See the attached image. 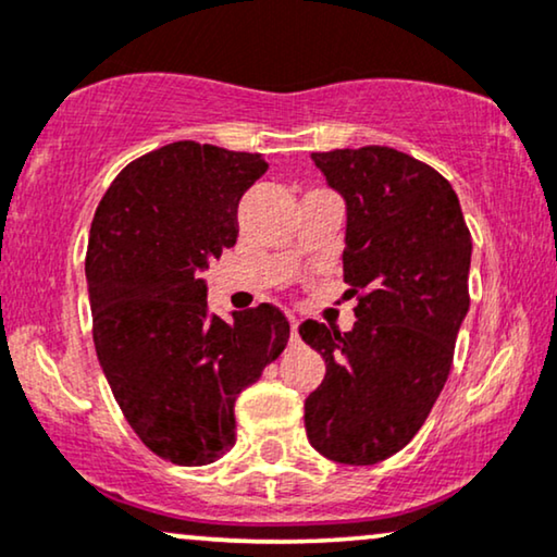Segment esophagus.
Returning a JSON list of instances; mask_svg holds the SVG:
<instances>
[{
	"instance_id": "1",
	"label": "esophagus",
	"mask_w": 557,
	"mask_h": 557,
	"mask_svg": "<svg viewBox=\"0 0 557 557\" xmlns=\"http://www.w3.org/2000/svg\"><path fill=\"white\" fill-rule=\"evenodd\" d=\"M288 322H292V343L296 345L299 343V320H296V317H288Z\"/></svg>"
}]
</instances>
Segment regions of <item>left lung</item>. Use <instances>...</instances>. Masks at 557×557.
Segmentation results:
<instances>
[{"label":"left lung","mask_w":557,"mask_h":557,"mask_svg":"<svg viewBox=\"0 0 557 557\" xmlns=\"http://www.w3.org/2000/svg\"><path fill=\"white\" fill-rule=\"evenodd\" d=\"M348 205L343 278L358 296L356 327L307 320L301 341L324 358L307 396V437L345 466L399 453L428 420L471 307V233L450 182L401 150L312 153Z\"/></svg>","instance_id":"obj_1"}]
</instances>
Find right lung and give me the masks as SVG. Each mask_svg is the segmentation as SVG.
Masks as SVG:
<instances>
[{"label": "right lung", "instance_id": "obj_1", "mask_svg": "<svg viewBox=\"0 0 557 557\" xmlns=\"http://www.w3.org/2000/svg\"><path fill=\"white\" fill-rule=\"evenodd\" d=\"M269 163L178 140L135 158L94 212L86 284L99 366L158 458L209 466L235 445V399L288 343L278 307L209 314L201 273L237 240V205Z\"/></svg>", "mask_w": 557, "mask_h": 557}]
</instances>
